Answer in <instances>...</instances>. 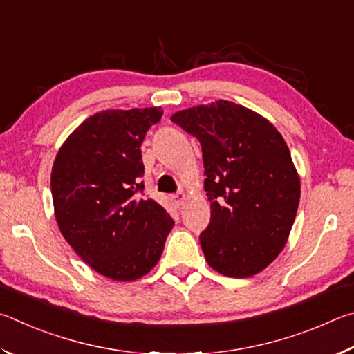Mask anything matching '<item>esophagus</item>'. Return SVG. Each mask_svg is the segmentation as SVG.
<instances>
[{
  "mask_svg": "<svg viewBox=\"0 0 354 354\" xmlns=\"http://www.w3.org/2000/svg\"><path fill=\"white\" fill-rule=\"evenodd\" d=\"M185 199H187V196H185L183 193H177L172 196V201L176 202V205H182V203L185 202Z\"/></svg>",
  "mask_w": 354,
  "mask_h": 354,
  "instance_id": "esophagus-1",
  "label": "esophagus"
}]
</instances>
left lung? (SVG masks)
Listing matches in <instances>:
<instances>
[{"mask_svg": "<svg viewBox=\"0 0 354 354\" xmlns=\"http://www.w3.org/2000/svg\"><path fill=\"white\" fill-rule=\"evenodd\" d=\"M171 121L199 140L212 219L201 233L207 263L245 278L280 255L300 202V177L281 133L230 101L180 110Z\"/></svg>", "mask_w": 354, "mask_h": 354, "instance_id": "1", "label": "left lung"}]
</instances>
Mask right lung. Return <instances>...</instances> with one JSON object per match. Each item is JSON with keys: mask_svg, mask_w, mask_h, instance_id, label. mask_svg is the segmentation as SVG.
<instances>
[{"mask_svg": "<svg viewBox=\"0 0 354 354\" xmlns=\"http://www.w3.org/2000/svg\"><path fill=\"white\" fill-rule=\"evenodd\" d=\"M160 107L104 110L80 124L55 155L51 193L66 243L93 270L115 281L151 272L174 221L141 193V142Z\"/></svg>", "mask_w": 354, "mask_h": 354, "instance_id": "right-lung-1", "label": "right lung"}]
</instances>
